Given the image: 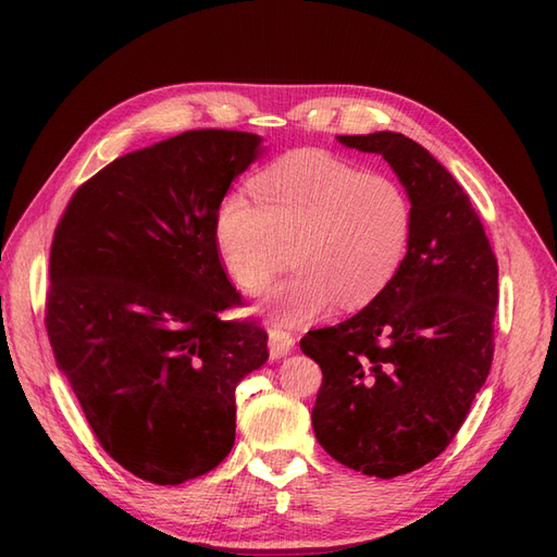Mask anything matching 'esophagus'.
Returning a JSON list of instances; mask_svg holds the SVG:
<instances>
[{
  "mask_svg": "<svg viewBox=\"0 0 557 557\" xmlns=\"http://www.w3.org/2000/svg\"><path fill=\"white\" fill-rule=\"evenodd\" d=\"M268 349H270V357H273V359L287 357L294 349V338L282 329H268Z\"/></svg>",
  "mask_w": 557,
  "mask_h": 557,
  "instance_id": "1",
  "label": "esophagus"
}]
</instances>
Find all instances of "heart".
Returning a JSON list of instances; mask_svg holds the SVG:
<instances>
[{
    "label": "heart",
    "instance_id": "b5f03b06",
    "mask_svg": "<svg viewBox=\"0 0 557 557\" xmlns=\"http://www.w3.org/2000/svg\"><path fill=\"white\" fill-rule=\"evenodd\" d=\"M243 190L221 198L214 237L233 280L257 294L287 263L296 273L268 294L282 326H300L333 304L355 310L387 287L399 270L412 226L404 188L326 151L280 158Z\"/></svg>",
    "mask_w": 557,
    "mask_h": 557
}]
</instances>
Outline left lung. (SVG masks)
Listing matches in <instances>:
<instances>
[{"label": "left lung", "mask_w": 557, "mask_h": 557, "mask_svg": "<svg viewBox=\"0 0 557 557\" xmlns=\"http://www.w3.org/2000/svg\"><path fill=\"white\" fill-rule=\"evenodd\" d=\"M336 139L385 158L406 188L412 226L387 287L355 317L300 341L324 375L312 429L341 465L394 479L448 448L485 385L497 259L462 186L418 141L392 131Z\"/></svg>", "instance_id": "1"}]
</instances>
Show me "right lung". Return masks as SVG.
I'll use <instances>...</instances> for the list:
<instances>
[{
  "instance_id": "obj_1",
  "label": "right lung",
  "mask_w": 557,
  "mask_h": 557,
  "mask_svg": "<svg viewBox=\"0 0 557 557\" xmlns=\"http://www.w3.org/2000/svg\"><path fill=\"white\" fill-rule=\"evenodd\" d=\"M263 137L188 131L116 158L70 200L51 247L46 329L102 448L156 485L212 471L235 443V387L268 333L240 304L214 214Z\"/></svg>"
}]
</instances>
